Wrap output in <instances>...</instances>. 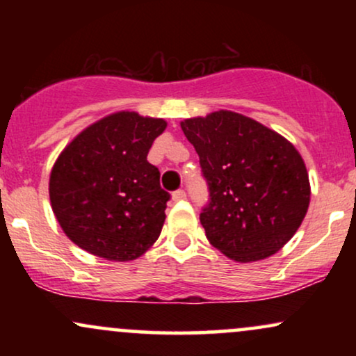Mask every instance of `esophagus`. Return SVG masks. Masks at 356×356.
<instances>
[{
	"mask_svg": "<svg viewBox=\"0 0 356 356\" xmlns=\"http://www.w3.org/2000/svg\"><path fill=\"white\" fill-rule=\"evenodd\" d=\"M184 199H186V192H184L182 189H179V191H175L174 194H172V201H184Z\"/></svg>",
	"mask_w": 356,
	"mask_h": 356,
	"instance_id": "1",
	"label": "esophagus"
}]
</instances>
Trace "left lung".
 Masks as SVG:
<instances>
[{"mask_svg":"<svg viewBox=\"0 0 356 356\" xmlns=\"http://www.w3.org/2000/svg\"><path fill=\"white\" fill-rule=\"evenodd\" d=\"M201 159L211 202L206 238L236 263L266 259L295 236L312 187L296 147L254 118L231 110L181 122Z\"/></svg>","mask_w":356,"mask_h":356,"instance_id":"1","label":"left lung"}]
</instances>
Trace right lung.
<instances>
[{"label":"right lung","instance_id":"add662e5","mask_svg":"<svg viewBox=\"0 0 356 356\" xmlns=\"http://www.w3.org/2000/svg\"><path fill=\"white\" fill-rule=\"evenodd\" d=\"M164 118L120 110L73 137L51 167L48 192L67 238L107 261H134L154 246L170 195L147 162Z\"/></svg>","mask_w":356,"mask_h":356}]
</instances>
